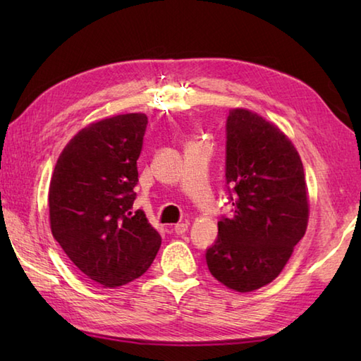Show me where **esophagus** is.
<instances>
[{
  "label": "esophagus",
  "mask_w": 361,
  "mask_h": 361,
  "mask_svg": "<svg viewBox=\"0 0 361 361\" xmlns=\"http://www.w3.org/2000/svg\"><path fill=\"white\" fill-rule=\"evenodd\" d=\"M188 228H189L188 224H176V225L173 226V233L178 234V235H183V234H185V233L188 231Z\"/></svg>",
  "instance_id": "esophagus-1"
}]
</instances>
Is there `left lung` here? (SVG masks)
Instances as JSON below:
<instances>
[{"label":"left lung","mask_w":361,"mask_h":361,"mask_svg":"<svg viewBox=\"0 0 361 361\" xmlns=\"http://www.w3.org/2000/svg\"><path fill=\"white\" fill-rule=\"evenodd\" d=\"M225 176L233 214L206 250L211 274L237 291L270 283L307 229L304 167L281 130L248 110L226 119Z\"/></svg>","instance_id":"obj_1"}]
</instances>
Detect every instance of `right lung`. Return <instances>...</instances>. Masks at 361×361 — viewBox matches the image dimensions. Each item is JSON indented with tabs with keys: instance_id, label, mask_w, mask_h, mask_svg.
<instances>
[{
	"instance_id": "add662e5",
	"label": "right lung",
	"mask_w": 361,
	"mask_h": 361,
	"mask_svg": "<svg viewBox=\"0 0 361 361\" xmlns=\"http://www.w3.org/2000/svg\"><path fill=\"white\" fill-rule=\"evenodd\" d=\"M145 128L142 113L82 128L60 153L51 178L54 239L88 279L105 287L142 276L161 245L145 214L133 212Z\"/></svg>"
}]
</instances>
